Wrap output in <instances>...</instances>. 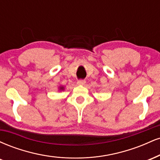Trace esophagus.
<instances>
[{
    "instance_id": "1",
    "label": "esophagus",
    "mask_w": 160,
    "mask_h": 160,
    "mask_svg": "<svg viewBox=\"0 0 160 160\" xmlns=\"http://www.w3.org/2000/svg\"><path fill=\"white\" fill-rule=\"evenodd\" d=\"M86 81L84 80H79L78 81V85H84L85 84Z\"/></svg>"
}]
</instances>
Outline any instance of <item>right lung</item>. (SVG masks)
Instances as JSON below:
<instances>
[{
	"mask_svg": "<svg viewBox=\"0 0 160 160\" xmlns=\"http://www.w3.org/2000/svg\"><path fill=\"white\" fill-rule=\"evenodd\" d=\"M63 89H64L63 86H60V87H59V90H63Z\"/></svg>",
	"mask_w": 160,
	"mask_h": 160,
	"instance_id": "1",
	"label": "right lung"
}]
</instances>
